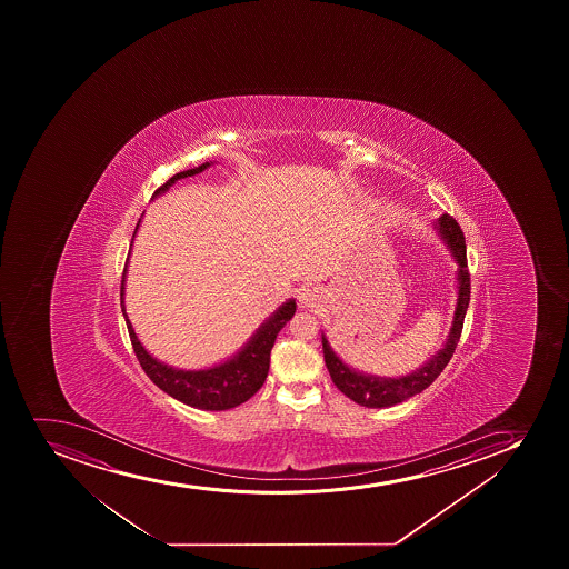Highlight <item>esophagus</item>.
Segmentation results:
<instances>
[{"instance_id":"34e87169","label":"esophagus","mask_w":569,"mask_h":569,"mask_svg":"<svg viewBox=\"0 0 569 569\" xmlns=\"http://www.w3.org/2000/svg\"><path fill=\"white\" fill-rule=\"evenodd\" d=\"M322 302V293L317 288H305L299 293V305L302 308H317Z\"/></svg>"}]
</instances>
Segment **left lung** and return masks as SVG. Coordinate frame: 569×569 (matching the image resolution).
<instances>
[{
  "instance_id": "left-lung-1",
  "label": "left lung",
  "mask_w": 569,
  "mask_h": 569,
  "mask_svg": "<svg viewBox=\"0 0 569 569\" xmlns=\"http://www.w3.org/2000/svg\"><path fill=\"white\" fill-rule=\"evenodd\" d=\"M433 228L438 230V236L443 239L452 258L458 263V278H456L458 280V300H456L455 319L450 327L449 339L438 355H433L425 366L406 377H375V375H366V372L350 369L347 363L339 360V356L333 352L328 339L322 336V352H325V361H327L332 382L341 393L347 395L350 400H355L360 406L388 408V406L399 405L402 400L410 399L413 395L421 393L422 389H427L441 375L455 355L456 345L460 341L461 328H463V319H466L467 306H469V297H471V276L467 269L466 237H463L460 224L447 213L439 217Z\"/></svg>"
}]
</instances>
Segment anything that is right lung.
I'll use <instances>...</instances> for the list:
<instances>
[{
  "instance_id": "add662e5",
  "label": "right lung",
  "mask_w": 569,
  "mask_h": 569,
  "mask_svg": "<svg viewBox=\"0 0 569 569\" xmlns=\"http://www.w3.org/2000/svg\"><path fill=\"white\" fill-rule=\"evenodd\" d=\"M208 167H211V163H203L194 169L178 172L167 183L159 187L158 191L153 192V198L169 191L176 181L183 180L187 176L200 174ZM139 224H141V219L137 222L133 237L139 230ZM126 269H128V261H126L124 272H122L120 306H122V313H124L137 360L141 363L148 378L159 389H163L164 393H169L170 397H174L183 405L192 406L198 410L211 411L230 410L258 393V389L263 386L264 378L269 375L270 350L274 347L276 336L297 311L295 300H288L286 305L278 308L274 316H270L256 330L250 341L230 360H226L219 366L209 367V369H200V371H183V369H174L163 361L156 360L152 355H148L147 349L137 339L136 330L131 327L124 308Z\"/></svg>"
}]
</instances>
